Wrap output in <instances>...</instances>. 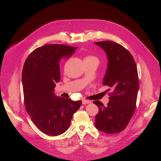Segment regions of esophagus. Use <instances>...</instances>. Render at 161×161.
Here are the masks:
<instances>
[{
	"label": "esophagus",
	"instance_id": "1",
	"mask_svg": "<svg viewBox=\"0 0 161 161\" xmlns=\"http://www.w3.org/2000/svg\"><path fill=\"white\" fill-rule=\"evenodd\" d=\"M82 104H87V103H91V101L89 100H86V99H83L82 100Z\"/></svg>",
	"mask_w": 161,
	"mask_h": 161
}]
</instances>
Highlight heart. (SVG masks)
Segmentation results:
<instances>
[{
  "instance_id": "1",
  "label": "heart",
  "mask_w": 161,
  "mask_h": 161,
  "mask_svg": "<svg viewBox=\"0 0 161 161\" xmlns=\"http://www.w3.org/2000/svg\"><path fill=\"white\" fill-rule=\"evenodd\" d=\"M84 61H96V62H98V59L97 56H93V55H89V56H87Z\"/></svg>"
}]
</instances>
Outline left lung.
<instances>
[{"label":"left lung","instance_id":"8db88e82","mask_svg":"<svg viewBox=\"0 0 161 161\" xmlns=\"http://www.w3.org/2000/svg\"><path fill=\"white\" fill-rule=\"evenodd\" d=\"M108 57V68L103 84L112 88L107 106L99 100L95 116V127L108 134H116L125 130L134 115L139 89L138 70L131 54L121 45L110 41L95 42ZM109 90V89H108Z\"/></svg>","mask_w":161,"mask_h":161}]
</instances>
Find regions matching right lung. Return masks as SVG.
<instances>
[{
  "label": "right lung",
  "mask_w": 161,
  "mask_h": 161,
  "mask_svg": "<svg viewBox=\"0 0 161 161\" xmlns=\"http://www.w3.org/2000/svg\"><path fill=\"white\" fill-rule=\"evenodd\" d=\"M77 47L49 44L33 51L22 70L24 103L32 121L43 133L58 136L68 128L82 101L57 97L56 83L61 79L59 63L69 58Z\"/></svg>",
  "instance_id": "1"
}]
</instances>
